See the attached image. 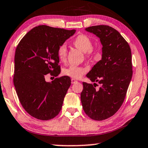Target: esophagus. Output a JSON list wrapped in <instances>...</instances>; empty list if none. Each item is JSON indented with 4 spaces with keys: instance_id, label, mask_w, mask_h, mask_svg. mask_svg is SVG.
Instances as JSON below:
<instances>
[{
    "instance_id": "obj_1",
    "label": "esophagus",
    "mask_w": 148,
    "mask_h": 148,
    "mask_svg": "<svg viewBox=\"0 0 148 148\" xmlns=\"http://www.w3.org/2000/svg\"><path fill=\"white\" fill-rule=\"evenodd\" d=\"M71 81H72V84H74V83H76V82H77V81H76L75 79H71Z\"/></svg>"
}]
</instances>
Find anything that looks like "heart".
Returning a JSON list of instances; mask_svg holds the SVG:
<instances>
[{
  "mask_svg": "<svg viewBox=\"0 0 148 148\" xmlns=\"http://www.w3.org/2000/svg\"><path fill=\"white\" fill-rule=\"evenodd\" d=\"M73 44L77 47L78 49H81L83 52H85L86 58H91L92 54V41L91 38L85 34H80L76 37L74 40L73 41ZM57 55L60 61H65L67 58V47L65 44L59 46L57 50ZM86 72V69L84 67L74 66L71 65L67 68H65L63 70V74L65 76H69L73 79H79L84 73Z\"/></svg>",
  "mask_w": 148,
  "mask_h": 148,
  "instance_id": "obj_1",
  "label": "heart"
}]
</instances>
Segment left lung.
<instances>
[{"mask_svg":"<svg viewBox=\"0 0 148 148\" xmlns=\"http://www.w3.org/2000/svg\"><path fill=\"white\" fill-rule=\"evenodd\" d=\"M100 38L102 58L87 74L93 84L83 82L81 100L90 118L102 121L110 118L122 106L132 76V52L129 44L117 30L108 25L87 27ZM101 85L96 89V82Z\"/></svg>","mask_w":148,"mask_h":148,"instance_id":"left-lung-1","label":"left lung"}]
</instances>
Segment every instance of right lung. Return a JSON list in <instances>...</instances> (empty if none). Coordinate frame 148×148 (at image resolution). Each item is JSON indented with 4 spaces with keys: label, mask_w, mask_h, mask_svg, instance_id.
I'll use <instances>...</instances> for the list:
<instances>
[{
    "label": "right lung",
    "mask_w": 148,
    "mask_h": 148,
    "mask_svg": "<svg viewBox=\"0 0 148 148\" xmlns=\"http://www.w3.org/2000/svg\"><path fill=\"white\" fill-rule=\"evenodd\" d=\"M76 32L47 25L35 27L21 39L14 56V84L19 101L32 116L47 121L61 110L71 85L69 76L45 81L46 75L60 72L57 50Z\"/></svg>",
    "instance_id": "add662e5"
}]
</instances>
